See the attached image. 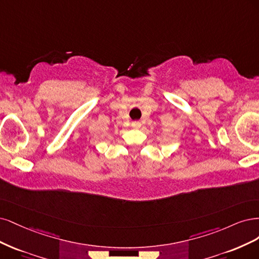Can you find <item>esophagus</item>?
<instances>
[{
	"mask_svg": "<svg viewBox=\"0 0 259 259\" xmlns=\"http://www.w3.org/2000/svg\"><path fill=\"white\" fill-rule=\"evenodd\" d=\"M131 126H132L133 128H135V129H139V128L141 127V122H139V121H133Z\"/></svg>",
	"mask_w": 259,
	"mask_h": 259,
	"instance_id": "obj_1",
	"label": "esophagus"
}]
</instances>
